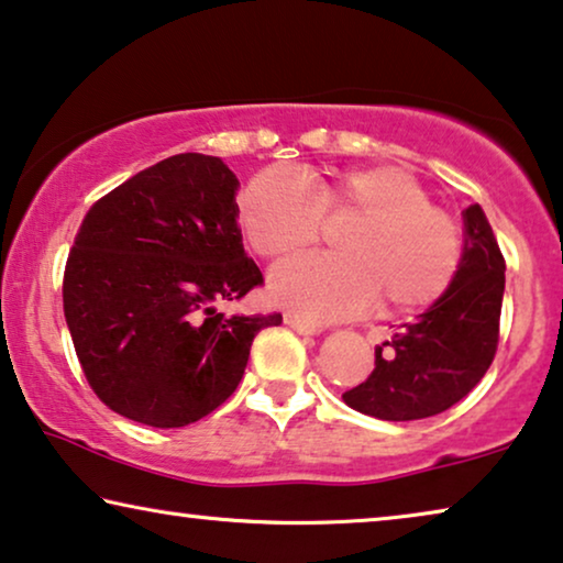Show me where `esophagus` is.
Wrapping results in <instances>:
<instances>
[{"label": "esophagus", "mask_w": 563, "mask_h": 563, "mask_svg": "<svg viewBox=\"0 0 563 563\" xmlns=\"http://www.w3.org/2000/svg\"><path fill=\"white\" fill-rule=\"evenodd\" d=\"M285 323H288V327L292 329V331H298V334H319V327H313V323H308V321H303V319H298L296 313H285Z\"/></svg>", "instance_id": "obj_1"}]
</instances>
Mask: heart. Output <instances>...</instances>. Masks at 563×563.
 Instances as JSON below:
<instances>
[{
	"label": "heart",
	"mask_w": 563,
	"mask_h": 563,
	"mask_svg": "<svg viewBox=\"0 0 563 563\" xmlns=\"http://www.w3.org/2000/svg\"><path fill=\"white\" fill-rule=\"evenodd\" d=\"M357 217L342 229L339 255L285 263L273 298L311 323L360 313H408L437 303L462 263V232L398 165L339 170L311 186L280 170L255 176L240 196V221L263 257L285 260L319 242L321 221Z\"/></svg>",
	"instance_id": "b5f03b06"
}]
</instances>
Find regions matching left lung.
Masks as SVG:
<instances>
[{
    "label": "left lung",
    "instance_id": "8db88e82",
    "mask_svg": "<svg viewBox=\"0 0 563 563\" xmlns=\"http://www.w3.org/2000/svg\"><path fill=\"white\" fill-rule=\"evenodd\" d=\"M505 260L479 203L464 211V250L449 290L375 350L372 375L342 398L379 421L449 410L485 377L500 339Z\"/></svg>",
    "mask_w": 563,
    "mask_h": 563
}]
</instances>
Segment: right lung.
Returning a JSON list of instances; mask_svg holds the SVG:
<instances>
[{
    "label": "right lung",
    "mask_w": 563,
    "mask_h": 563,
    "mask_svg": "<svg viewBox=\"0 0 563 563\" xmlns=\"http://www.w3.org/2000/svg\"><path fill=\"white\" fill-rule=\"evenodd\" d=\"M221 157L180 153L91 206L63 273V311L97 398L130 421L180 429L236 390L260 329L280 313L224 316L263 285L244 255Z\"/></svg>",
    "instance_id": "add662e5"
}]
</instances>
